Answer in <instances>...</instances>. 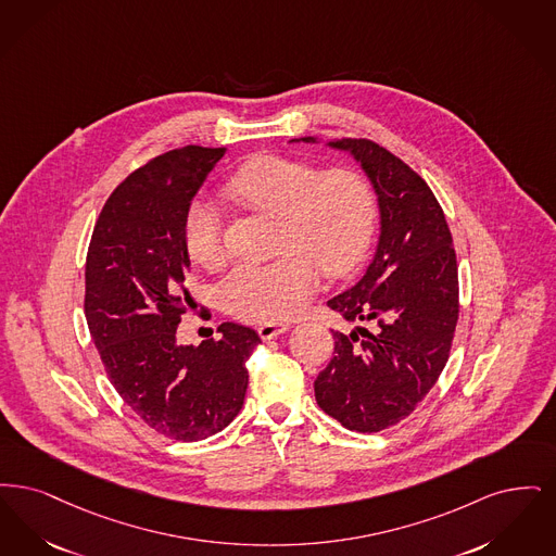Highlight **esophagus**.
Segmentation results:
<instances>
[{"label": "esophagus", "instance_id": "34e87169", "mask_svg": "<svg viewBox=\"0 0 556 556\" xmlns=\"http://www.w3.org/2000/svg\"><path fill=\"white\" fill-rule=\"evenodd\" d=\"M289 328V324H276V321H267V324L257 326V334H260V337H262L264 340L276 339V337L285 334Z\"/></svg>", "mask_w": 556, "mask_h": 556}]
</instances>
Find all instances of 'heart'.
Masks as SVG:
<instances>
[{
  "label": "heart",
  "instance_id": "1",
  "mask_svg": "<svg viewBox=\"0 0 556 556\" xmlns=\"http://www.w3.org/2000/svg\"><path fill=\"white\" fill-rule=\"evenodd\" d=\"M222 193L244 212L274 217L276 257L239 266L222 285L226 312L244 321H282L312 299L319 267L340 278L359 266L378 228V193L362 169H324L314 162L260 155L235 169ZM182 242L197 266L226 262L216 210L194 199L185 212Z\"/></svg>",
  "mask_w": 556,
  "mask_h": 556
}]
</instances>
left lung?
<instances>
[{"mask_svg":"<svg viewBox=\"0 0 556 556\" xmlns=\"http://www.w3.org/2000/svg\"><path fill=\"white\" fill-rule=\"evenodd\" d=\"M330 147L362 162L382 228L365 276L328 301L363 326L332 332L334 357L315 380V401L344 428L371 434L409 417L448 362L459 319L457 255L444 212L415 169L369 139Z\"/></svg>","mask_w":556,"mask_h":556,"instance_id":"left-lung-1","label":"left lung"}]
</instances>
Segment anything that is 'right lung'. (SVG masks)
Returning <instances> with one entry per match:
<instances>
[{
	"instance_id": "1",
	"label": "right lung",
	"mask_w": 556,
	"mask_h": 556,
	"mask_svg": "<svg viewBox=\"0 0 556 556\" xmlns=\"http://www.w3.org/2000/svg\"><path fill=\"white\" fill-rule=\"evenodd\" d=\"M224 147L166 151L126 176L97 217L85 267V317L105 374L151 430L194 442L224 430L242 407L247 359L262 342L239 324L222 339L180 346L193 303L182 242L185 212Z\"/></svg>"
}]
</instances>
